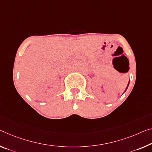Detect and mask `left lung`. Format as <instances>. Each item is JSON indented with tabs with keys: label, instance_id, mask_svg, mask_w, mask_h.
I'll use <instances>...</instances> for the list:
<instances>
[{
	"label": "left lung",
	"instance_id": "obj_1",
	"mask_svg": "<svg viewBox=\"0 0 152 152\" xmlns=\"http://www.w3.org/2000/svg\"><path fill=\"white\" fill-rule=\"evenodd\" d=\"M128 85H129V82H128V86H127V87H126V90H125V91H124V92H126V90H127V88H128Z\"/></svg>",
	"mask_w": 152,
	"mask_h": 152
}]
</instances>
